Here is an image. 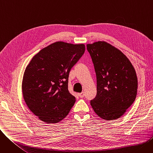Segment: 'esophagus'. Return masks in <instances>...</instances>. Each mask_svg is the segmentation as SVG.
Instances as JSON below:
<instances>
[{
    "instance_id": "1",
    "label": "esophagus",
    "mask_w": 153,
    "mask_h": 153,
    "mask_svg": "<svg viewBox=\"0 0 153 153\" xmlns=\"http://www.w3.org/2000/svg\"><path fill=\"white\" fill-rule=\"evenodd\" d=\"M78 95L79 96V97H81V98H83V97H84L85 94H84V92H81V93H79V94H78Z\"/></svg>"
}]
</instances>
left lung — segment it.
<instances>
[{"label":"left lung","instance_id":"obj_1","mask_svg":"<svg viewBox=\"0 0 153 153\" xmlns=\"http://www.w3.org/2000/svg\"><path fill=\"white\" fill-rule=\"evenodd\" d=\"M97 77V95L91 105L99 117H121L135 100L138 79L132 64L115 47L105 42L87 44Z\"/></svg>","mask_w":153,"mask_h":153}]
</instances>
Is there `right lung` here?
<instances>
[{"label": "right lung", "instance_id": "right-lung-1", "mask_svg": "<svg viewBox=\"0 0 153 153\" xmlns=\"http://www.w3.org/2000/svg\"><path fill=\"white\" fill-rule=\"evenodd\" d=\"M85 52L84 44L57 42L40 50L27 66L22 80L24 100L46 123L61 122L76 102L68 91L71 68Z\"/></svg>", "mask_w": 153, "mask_h": 153}]
</instances>
